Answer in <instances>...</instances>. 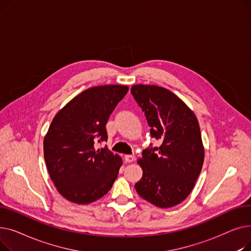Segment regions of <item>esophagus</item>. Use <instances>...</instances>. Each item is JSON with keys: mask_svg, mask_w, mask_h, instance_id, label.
Here are the masks:
<instances>
[{"mask_svg": "<svg viewBox=\"0 0 251 251\" xmlns=\"http://www.w3.org/2000/svg\"><path fill=\"white\" fill-rule=\"evenodd\" d=\"M124 160H125V162H127V163H131V162H133V161L135 160V156H134L133 154H126V155L124 156Z\"/></svg>", "mask_w": 251, "mask_h": 251, "instance_id": "obj_1", "label": "esophagus"}]
</instances>
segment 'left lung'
Wrapping results in <instances>:
<instances>
[{
    "mask_svg": "<svg viewBox=\"0 0 251 251\" xmlns=\"http://www.w3.org/2000/svg\"><path fill=\"white\" fill-rule=\"evenodd\" d=\"M131 94L144 112L160 148L142 151L141 179L135 184L143 200L162 208L182 202L190 194L204 159L200 124L193 112L170 90L133 85Z\"/></svg>",
    "mask_w": 251,
    "mask_h": 251,
    "instance_id": "8db88e82",
    "label": "left lung"
}]
</instances>
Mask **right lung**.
<instances>
[{"label":"right lung","mask_w":251,"mask_h":251,"mask_svg":"<svg viewBox=\"0 0 251 251\" xmlns=\"http://www.w3.org/2000/svg\"><path fill=\"white\" fill-rule=\"evenodd\" d=\"M128 92L125 85L90 87L79 94L52 119L44 140L50 177L59 193L77 203L94 202L112 188L122 159L105 147V124Z\"/></svg>","instance_id":"right-lung-1"}]
</instances>
